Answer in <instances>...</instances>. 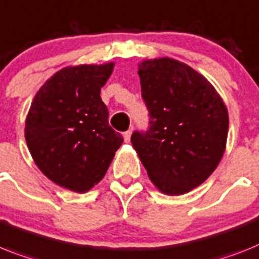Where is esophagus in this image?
I'll use <instances>...</instances> for the list:
<instances>
[{"mask_svg":"<svg viewBox=\"0 0 259 259\" xmlns=\"http://www.w3.org/2000/svg\"><path fill=\"white\" fill-rule=\"evenodd\" d=\"M130 137H132V130H127V132L123 133V140H125V142H130Z\"/></svg>","mask_w":259,"mask_h":259,"instance_id":"esophagus-1","label":"esophagus"}]
</instances>
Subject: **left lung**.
<instances>
[{"label": "left lung", "mask_w": 259, "mask_h": 259, "mask_svg": "<svg viewBox=\"0 0 259 259\" xmlns=\"http://www.w3.org/2000/svg\"><path fill=\"white\" fill-rule=\"evenodd\" d=\"M138 75L150 121L146 132L132 134V145L160 192H190L223 158L227 106L203 75L175 59L145 60Z\"/></svg>", "instance_id": "left-lung-1"}]
</instances>
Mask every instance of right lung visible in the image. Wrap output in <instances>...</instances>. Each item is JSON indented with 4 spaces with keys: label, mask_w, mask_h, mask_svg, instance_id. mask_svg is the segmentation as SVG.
I'll list each match as a JSON object with an SVG mask.
<instances>
[{
    "label": "right lung",
    "mask_w": 259,
    "mask_h": 259,
    "mask_svg": "<svg viewBox=\"0 0 259 259\" xmlns=\"http://www.w3.org/2000/svg\"><path fill=\"white\" fill-rule=\"evenodd\" d=\"M114 63L67 67L45 82L26 117L25 138L39 170L84 193L103 179L123 138L109 126L100 91Z\"/></svg>",
    "instance_id": "1"
}]
</instances>
